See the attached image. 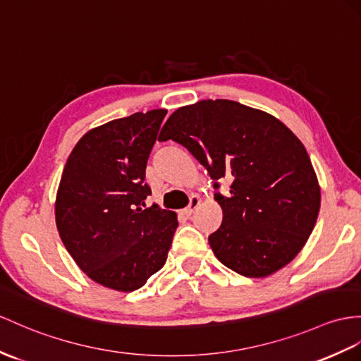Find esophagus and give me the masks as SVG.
Segmentation results:
<instances>
[{
	"label": "esophagus",
	"mask_w": 361,
	"mask_h": 361,
	"mask_svg": "<svg viewBox=\"0 0 361 361\" xmlns=\"http://www.w3.org/2000/svg\"><path fill=\"white\" fill-rule=\"evenodd\" d=\"M199 204H200L199 196H191V197H190V205H188L185 209H183V214H185V216H191V214L195 213V211L197 209Z\"/></svg>",
	"instance_id": "34e87169"
}]
</instances>
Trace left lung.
I'll list each match as a JSON object with an SVG mask.
<instances>
[{"label": "left lung", "mask_w": 361, "mask_h": 361, "mask_svg": "<svg viewBox=\"0 0 361 361\" xmlns=\"http://www.w3.org/2000/svg\"><path fill=\"white\" fill-rule=\"evenodd\" d=\"M173 139L230 180L216 192L221 228L208 235L214 256L245 277H267L291 262L317 222L320 187L303 144L271 114L240 102L199 101L176 110L159 140Z\"/></svg>", "instance_id": "8db88e82"}]
</instances>
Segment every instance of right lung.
Masks as SVG:
<instances>
[{
    "label": "right lung",
    "mask_w": 361,
    "mask_h": 361,
    "mask_svg": "<svg viewBox=\"0 0 361 361\" xmlns=\"http://www.w3.org/2000/svg\"><path fill=\"white\" fill-rule=\"evenodd\" d=\"M165 114L139 111L90 130L59 182L61 240L87 276L116 291L139 289L165 265L179 225L174 211L145 208L147 161Z\"/></svg>",
    "instance_id": "add662e5"
}]
</instances>
